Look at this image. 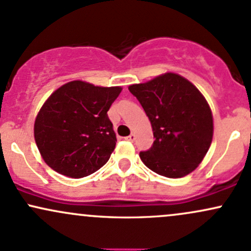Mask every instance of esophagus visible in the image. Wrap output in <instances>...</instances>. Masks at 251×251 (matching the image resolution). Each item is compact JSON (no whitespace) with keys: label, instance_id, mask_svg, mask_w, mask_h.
Returning a JSON list of instances; mask_svg holds the SVG:
<instances>
[{"label":"esophagus","instance_id":"esophagus-1","mask_svg":"<svg viewBox=\"0 0 251 251\" xmlns=\"http://www.w3.org/2000/svg\"><path fill=\"white\" fill-rule=\"evenodd\" d=\"M126 139H127V140H130V142H133V140L136 139V134H134V133H131L130 136H128V137H126Z\"/></svg>","mask_w":251,"mask_h":251}]
</instances>
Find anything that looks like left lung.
Returning a JSON list of instances; mask_svg holds the SVG:
<instances>
[{
  "label": "left lung",
  "instance_id": "1",
  "mask_svg": "<svg viewBox=\"0 0 251 251\" xmlns=\"http://www.w3.org/2000/svg\"><path fill=\"white\" fill-rule=\"evenodd\" d=\"M128 90L147 113L155 138L152 147L139 153L143 163L170 178L192 173L201 163L213 137L212 112L201 93L173 73L132 84Z\"/></svg>",
  "mask_w": 251,
  "mask_h": 251
}]
</instances>
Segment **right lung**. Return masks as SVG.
I'll return each instance as SVG.
<instances>
[{
  "label": "right lung",
  "instance_id": "obj_1",
  "mask_svg": "<svg viewBox=\"0 0 251 251\" xmlns=\"http://www.w3.org/2000/svg\"><path fill=\"white\" fill-rule=\"evenodd\" d=\"M120 92L73 81L52 93L34 123L35 143L49 167L79 178L107 163L117 143L107 112Z\"/></svg>",
  "mask_w": 251,
  "mask_h": 251
}]
</instances>
